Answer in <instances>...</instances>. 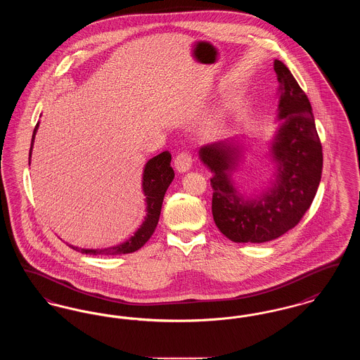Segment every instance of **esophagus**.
I'll list each match as a JSON object with an SVG mask.
<instances>
[{
    "mask_svg": "<svg viewBox=\"0 0 360 360\" xmlns=\"http://www.w3.org/2000/svg\"><path fill=\"white\" fill-rule=\"evenodd\" d=\"M193 159L188 153H181L176 155L174 159V166L178 172H186L191 169Z\"/></svg>",
    "mask_w": 360,
    "mask_h": 360,
    "instance_id": "1",
    "label": "esophagus"
}]
</instances>
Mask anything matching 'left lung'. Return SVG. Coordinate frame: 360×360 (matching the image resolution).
<instances>
[{"label":"left lung","instance_id":"8db88e82","mask_svg":"<svg viewBox=\"0 0 360 360\" xmlns=\"http://www.w3.org/2000/svg\"><path fill=\"white\" fill-rule=\"evenodd\" d=\"M279 127L270 143L275 165L270 188L254 198L240 193L232 172L243 158V143L231 137L200 148L213 174L212 213L220 232L235 243H266L292 229L307 213L321 181L323 147L307 94L290 70L275 59Z\"/></svg>","mask_w":360,"mask_h":360}]
</instances>
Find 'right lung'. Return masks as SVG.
I'll return each mask as SVG.
<instances>
[{
  "label": "right lung",
  "instance_id": "add662e5",
  "mask_svg": "<svg viewBox=\"0 0 360 360\" xmlns=\"http://www.w3.org/2000/svg\"><path fill=\"white\" fill-rule=\"evenodd\" d=\"M39 128V122L36 124L30 148V165H31V155L34 148V136ZM172 155L166 153L156 155L153 159H150L143 170V179H141V188L146 195V217L141 225L137 228L134 236L124 243H120L113 247L108 248H97V250H89V248H78L74 245H70L72 250L79 251L86 255H121V254H131L135 252L139 248H141L148 239L153 236L155 228L159 221L160 209L163 204V198L166 194V190L170 186L174 179V170L172 166Z\"/></svg>",
  "mask_w": 360,
  "mask_h": 360
}]
</instances>
